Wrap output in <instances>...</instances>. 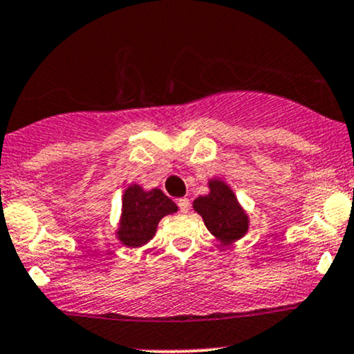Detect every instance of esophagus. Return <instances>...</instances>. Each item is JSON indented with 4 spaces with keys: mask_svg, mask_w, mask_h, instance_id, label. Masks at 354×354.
Wrapping results in <instances>:
<instances>
[{
    "mask_svg": "<svg viewBox=\"0 0 354 354\" xmlns=\"http://www.w3.org/2000/svg\"><path fill=\"white\" fill-rule=\"evenodd\" d=\"M178 207H180L181 213H188L189 207H192V201H189L188 198H180V200H178Z\"/></svg>",
    "mask_w": 354,
    "mask_h": 354,
    "instance_id": "1",
    "label": "esophagus"
}]
</instances>
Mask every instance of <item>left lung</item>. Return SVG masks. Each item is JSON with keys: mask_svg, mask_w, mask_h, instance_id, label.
I'll use <instances>...</instances> for the list:
<instances>
[{"mask_svg": "<svg viewBox=\"0 0 354 354\" xmlns=\"http://www.w3.org/2000/svg\"><path fill=\"white\" fill-rule=\"evenodd\" d=\"M193 208L203 218L205 225L221 242H234L243 236L248 228L245 212L230 188L221 181L209 183V195L196 198Z\"/></svg>", "mask_w": 354, "mask_h": 354, "instance_id": "1", "label": "left lung"}]
</instances>
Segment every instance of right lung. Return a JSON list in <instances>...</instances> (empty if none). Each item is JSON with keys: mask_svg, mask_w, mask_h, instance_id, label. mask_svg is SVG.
<instances>
[{"mask_svg": "<svg viewBox=\"0 0 354 354\" xmlns=\"http://www.w3.org/2000/svg\"><path fill=\"white\" fill-rule=\"evenodd\" d=\"M178 209L161 189L145 192L138 185L126 189L122 198V218L119 239L124 245L141 247L156 234L159 220Z\"/></svg>", "mask_w": 354, "mask_h": 354, "instance_id": "add662e5", "label": "right lung"}]
</instances>
